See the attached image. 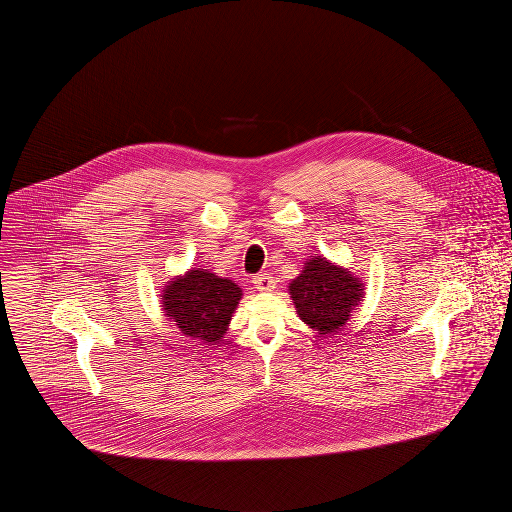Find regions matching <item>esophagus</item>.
Wrapping results in <instances>:
<instances>
[{
  "label": "esophagus",
  "mask_w": 512,
  "mask_h": 512,
  "mask_svg": "<svg viewBox=\"0 0 512 512\" xmlns=\"http://www.w3.org/2000/svg\"><path fill=\"white\" fill-rule=\"evenodd\" d=\"M253 284L259 292H270L274 288V278L268 272H263V274H257L253 278Z\"/></svg>",
  "instance_id": "obj_1"
}]
</instances>
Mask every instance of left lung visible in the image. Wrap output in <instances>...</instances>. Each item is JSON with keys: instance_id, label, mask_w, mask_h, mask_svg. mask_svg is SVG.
Wrapping results in <instances>:
<instances>
[{"instance_id": "8db88e82", "label": "left lung", "mask_w": 512, "mask_h": 512, "mask_svg": "<svg viewBox=\"0 0 512 512\" xmlns=\"http://www.w3.org/2000/svg\"><path fill=\"white\" fill-rule=\"evenodd\" d=\"M290 295L305 324L318 334H332L363 301L365 286L347 268L336 267L324 257H313L305 261L301 274L292 280Z\"/></svg>"}]
</instances>
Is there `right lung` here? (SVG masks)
<instances>
[{"label":"right lung","mask_w":512,"mask_h":512,"mask_svg":"<svg viewBox=\"0 0 512 512\" xmlns=\"http://www.w3.org/2000/svg\"><path fill=\"white\" fill-rule=\"evenodd\" d=\"M163 311L184 336L217 345L228 330L242 290L215 272L192 268L163 288Z\"/></svg>","instance_id":"right-lung-1"}]
</instances>
